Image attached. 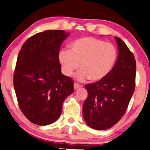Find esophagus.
<instances>
[{"label":"esophagus","instance_id":"esophagus-1","mask_svg":"<svg viewBox=\"0 0 150 150\" xmlns=\"http://www.w3.org/2000/svg\"><path fill=\"white\" fill-rule=\"evenodd\" d=\"M80 87H82V85H79V84L76 83V82H75V83H74V89H77L80 88Z\"/></svg>","mask_w":150,"mask_h":150}]
</instances>
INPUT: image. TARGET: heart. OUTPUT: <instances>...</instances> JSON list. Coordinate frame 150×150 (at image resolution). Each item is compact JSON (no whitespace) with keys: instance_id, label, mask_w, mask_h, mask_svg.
<instances>
[{"instance_id":"heart-1","label":"heart","mask_w":150,"mask_h":150,"mask_svg":"<svg viewBox=\"0 0 150 150\" xmlns=\"http://www.w3.org/2000/svg\"><path fill=\"white\" fill-rule=\"evenodd\" d=\"M63 73L73 75L80 65L76 77L83 81L104 79L112 70L117 58V51L111 43L94 37H82L72 42L70 49H62L58 54Z\"/></svg>"}]
</instances>
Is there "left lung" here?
<instances>
[{"label":"left lung","instance_id":"1","mask_svg":"<svg viewBox=\"0 0 150 150\" xmlns=\"http://www.w3.org/2000/svg\"><path fill=\"white\" fill-rule=\"evenodd\" d=\"M118 55L110 73L102 80L87 84L88 97L82 107L86 123L95 130H106L123 117L135 87L134 55L120 38L115 37Z\"/></svg>","mask_w":150,"mask_h":150}]
</instances>
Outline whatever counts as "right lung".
<instances>
[{"label": "right lung", "mask_w": 150, "mask_h": 150, "mask_svg": "<svg viewBox=\"0 0 150 150\" xmlns=\"http://www.w3.org/2000/svg\"><path fill=\"white\" fill-rule=\"evenodd\" d=\"M69 36L63 30H46L29 38L17 59L13 84L19 106L32 123H53L65 98L73 92V79L63 75L58 54Z\"/></svg>", "instance_id": "right-lung-1"}]
</instances>
